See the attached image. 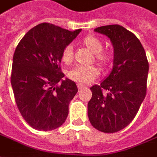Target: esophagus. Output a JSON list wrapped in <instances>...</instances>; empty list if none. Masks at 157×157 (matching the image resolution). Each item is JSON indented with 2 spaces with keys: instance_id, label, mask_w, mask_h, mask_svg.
Here are the masks:
<instances>
[{
  "instance_id": "obj_1",
  "label": "esophagus",
  "mask_w": 157,
  "mask_h": 157,
  "mask_svg": "<svg viewBox=\"0 0 157 157\" xmlns=\"http://www.w3.org/2000/svg\"><path fill=\"white\" fill-rule=\"evenodd\" d=\"M77 87H78L79 91H82V90H84V89L86 88V86H81V85L77 86Z\"/></svg>"
}]
</instances>
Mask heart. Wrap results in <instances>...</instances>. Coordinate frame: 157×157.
<instances>
[{
    "label": "heart",
    "mask_w": 157,
    "mask_h": 157,
    "mask_svg": "<svg viewBox=\"0 0 157 157\" xmlns=\"http://www.w3.org/2000/svg\"><path fill=\"white\" fill-rule=\"evenodd\" d=\"M82 44L93 53L94 60L102 69H106L113 61L112 55L103 50V44L98 38L88 35L82 40ZM61 59L65 64H70L73 59V49L71 45L65 46L63 49ZM99 74L98 69L94 65L76 66L68 71V78L81 86H86L92 83Z\"/></svg>",
    "instance_id": "1"
}]
</instances>
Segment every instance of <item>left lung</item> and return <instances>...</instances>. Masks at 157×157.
Segmentation results:
<instances>
[{"instance_id":"left-lung-1","label":"left lung","mask_w":157,"mask_h":157,"mask_svg":"<svg viewBox=\"0 0 157 157\" xmlns=\"http://www.w3.org/2000/svg\"><path fill=\"white\" fill-rule=\"evenodd\" d=\"M113 46V67L100 85L91 87L87 105L90 123L99 131L115 133L128 126L146 95L149 63L138 38L118 24L99 27Z\"/></svg>"}]
</instances>
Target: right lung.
Returning <instances> with one entry per match:
<instances>
[{
    "mask_svg": "<svg viewBox=\"0 0 157 157\" xmlns=\"http://www.w3.org/2000/svg\"><path fill=\"white\" fill-rule=\"evenodd\" d=\"M81 31L43 22L30 29L17 46L11 83L19 111L32 128L48 131L65 123L69 103L78 89L74 82L62 80L61 55Z\"/></svg>",
    "mask_w": 157,
    "mask_h": 157,
    "instance_id": "add662e5",
    "label": "right lung"
}]
</instances>
